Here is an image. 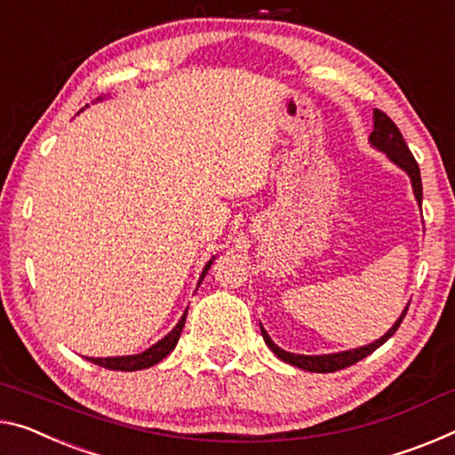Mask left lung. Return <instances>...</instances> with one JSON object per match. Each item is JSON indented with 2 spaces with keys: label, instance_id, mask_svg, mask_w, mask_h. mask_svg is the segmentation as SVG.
<instances>
[{
  "label": "left lung",
  "instance_id": "1",
  "mask_svg": "<svg viewBox=\"0 0 455 455\" xmlns=\"http://www.w3.org/2000/svg\"><path fill=\"white\" fill-rule=\"evenodd\" d=\"M370 144L374 146L376 150H380L387 155L390 160L396 166H401V169L409 174L411 183H413V193H415V199L417 204L421 205L423 201V185H421V172H419V164L415 156L411 155L407 142H404V138L401 134V130L396 128L395 122L390 120V117L384 114L380 109H374V132L370 134ZM409 305L404 307V311L401 313V317L395 321V325L390 327V330L382 335L380 339L372 341V344L368 346H362V347H355V349H347V352H338V354H323V355H303V354H291L286 352V349L278 347L275 341L270 339V335L264 331V327L260 325V331H262V338L267 341V346L275 352L278 358L286 364L291 366H297V368H303L307 372H335V370H344L347 366L355 364V362L364 360L366 355H370L374 352V349H379L384 341L388 338H393L395 331L398 330V325L403 323L404 315H407L409 311Z\"/></svg>",
  "mask_w": 455,
  "mask_h": 455
}]
</instances>
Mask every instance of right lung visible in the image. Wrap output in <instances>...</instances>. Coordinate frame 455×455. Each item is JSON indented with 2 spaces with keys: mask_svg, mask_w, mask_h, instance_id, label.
Listing matches in <instances>:
<instances>
[{
  "mask_svg": "<svg viewBox=\"0 0 455 455\" xmlns=\"http://www.w3.org/2000/svg\"><path fill=\"white\" fill-rule=\"evenodd\" d=\"M100 100H101V97H100ZM213 260H215V256L205 264L204 272H201L199 284H201V281H204V278H205L207 270L212 268ZM185 321H187V311L183 313V317H180L179 323L172 327L171 333H166L163 339L156 341L155 346H150V347L146 349V352H142V354H134V355H116V358H87V360L93 362V364H97V366H101V368H108V370H122V372H134V370L150 368V366L158 364L160 360H164L166 355H169V354L172 352L174 346H177L179 338H180V331H183Z\"/></svg>",
  "mask_w": 455,
  "mask_h": 455,
  "instance_id": "1",
  "label": "right lung"
}]
</instances>
